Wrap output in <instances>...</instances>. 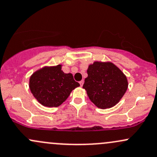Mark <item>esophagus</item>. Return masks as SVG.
<instances>
[{
	"instance_id": "esophagus-1",
	"label": "esophagus",
	"mask_w": 157,
	"mask_h": 157,
	"mask_svg": "<svg viewBox=\"0 0 157 157\" xmlns=\"http://www.w3.org/2000/svg\"><path fill=\"white\" fill-rule=\"evenodd\" d=\"M79 84H80L81 87H82V86H83V84H84V81L82 80V81H81V82H79Z\"/></svg>"
}]
</instances>
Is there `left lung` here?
I'll use <instances>...</instances> for the list:
<instances>
[{"label": "left lung", "mask_w": 157, "mask_h": 157, "mask_svg": "<svg viewBox=\"0 0 157 157\" xmlns=\"http://www.w3.org/2000/svg\"><path fill=\"white\" fill-rule=\"evenodd\" d=\"M83 88L90 101L98 108L115 106L128 87L127 77L111 62L95 61L89 65Z\"/></svg>", "instance_id": "1"}]
</instances>
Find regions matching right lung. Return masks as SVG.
I'll return each mask as SVG.
<instances>
[{
    "instance_id": "add662e5",
    "label": "right lung",
    "mask_w": 157,
    "mask_h": 157,
    "mask_svg": "<svg viewBox=\"0 0 157 157\" xmlns=\"http://www.w3.org/2000/svg\"><path fill=\"white\" fill-rule=\"evenodd\" d=\"M29 89L38 101L45 107H59L80 84L71 73H64L61 65L44 67L29 78Z\"/></svg>"
}]
</instances>
